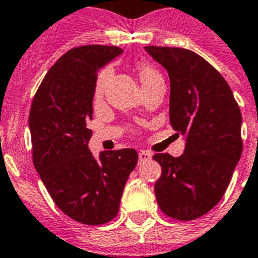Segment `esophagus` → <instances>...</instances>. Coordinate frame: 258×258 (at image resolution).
<instances>
[{
	"label": "esophagus",
	"instance_id": "1",
	"mask_svg": "<svg viewBox=\"0 0 258 258\" xmlns=\"http://www.w3.org/2000/svg\"><path fill=\"white\" fill-rule=\"evenodd\" d=\"M151 157H152L151 153H148V152H145V151H142L140 153H139V161H140V162H145V161L151 160Z\"/></svg>",
	"mask_w": 258,
	"mask_h": 258
}]
</instances>
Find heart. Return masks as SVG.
<instances>
[{
	"mask_svg": "<svg viewBox=\"0 0 258 258\" xmlns=\"http://www.w3.org/2000/svg\"><path fill=\"white\" fill-rule=\"evenodd\" d=\"M110 67L105 69V70L100 74V76H98L97 79V84H96V95H102V92H104L105 86H106V83L107 80H109V78H110ZM140 78H142V83H145L149 82V80L152 79H156V78H160V74L157 73L153 67L149 66V64H143V66H140Z\"/></svg>",
	"mask_w": 258,
	"mask_h": 258,
	"instance_id": "1",
	"label": "heart"
}]
</instances>
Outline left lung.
Instances as JSON below:
<instances>
[{
	"label": "left lung",
	"mask_w": 258,
	"mask_h": 258,
	"mask_svg": "<svg viewBox=\"0 0 258 258\" xmlns=\"http://www.w3.org/2000/svg\"><path fill=\"white\" fill-rule=\"evenodd\" d=\"M169 74L170 124L184 140L182 156L157 153L162 167L154 184L166 216L192 221L216 207L240 160L241 113L222 75L182 48L145 46Z\"/></svg>",
	"instance_id": "obj_1"
}]
</instances>
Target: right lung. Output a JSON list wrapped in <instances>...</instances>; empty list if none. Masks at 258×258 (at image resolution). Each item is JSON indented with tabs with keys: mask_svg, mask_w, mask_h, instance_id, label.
<instances>
[{
	"mask_svg": "<svg viewBox=\"0 0 258 258\" xmlns=\"http://www.w3.org/2000/svg\"><path fill=\"white\" fill-rule=\"evenodd\" d=\"M122 53L107 45L71 49L48 71L31 106L36 171L55 205L83 225H102L116 216L138 163L131 148L102 151L96 158L88 147L97 74Z\"/></svg>",
	"mask_w": 258,
	"mask_h": 258,
	"instance_id": "obj_1",
	"label": "right lung"
}]
</instances>
